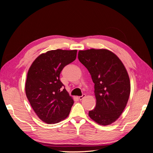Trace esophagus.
<instances>
[{"label": "esophagus", "instance_id": "esophagus-1", "mask_svg": "<svg viewBox=\"0 0 153 153\" xmlns=\"http://www.w3.org/2000/svg\"><path fill=\"white\" fill-rule=\"evenodd\" d=\"M85 94H83L81 96H79V97H78V99H79L80 100H82L84 99V98H85Z\"/></svg>", "mask_w": 153, "mask_h": 153}]
</instances>
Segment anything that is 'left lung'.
I'll list each match as a JSON object with an SVG mask.
<instances>
[{
    "mask_svg": "<svg viewBox=\"0 0 153 153\" xmlns=\"http://www.w3.org/2000/svg\"><path fill=\"white\" fill-rule=\"evenodd\" d=\"M78 58L94 84L96 105L89 117L101 125L112 124L123 113L130 94L126 68L116 55L105 49L80 50Z\"/></svg>",
    "mask_w": 153,
    "mask_h": 153,
    "instance_id": "obj_1",
    "label": "left lung"
}]
</instances>
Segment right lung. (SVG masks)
Listing matches in <instances>:
<instances>
[{
    "label": "right lung",
    "instance_id": "obj_1",
    "mask_svg": "<svg viewBox=\"0 0 153 153\" xmlns=\"http://www.w3.org/2000/svg\"><path fill=\"white\" fill-rule=\"evenodd\" d=\"M77 50H50L41 54L30 67L25 84V93L35 113L42 121L54 124L66 118L74 103L60 73L73 62Z\"/></svg>",
    "mask_w": 153,
    "mask_h": 153
}]
</instances>
